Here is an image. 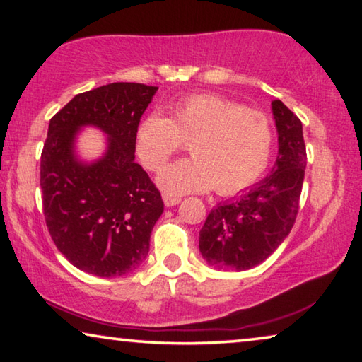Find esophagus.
I'll return each instance as SVG.
<instances>
[{"instance_id": "34e87169", "label": "esophagus", "mask_w": 362, "mask_h": 362, "mask_svg": "<svg viewBox=\"0 0 362 362\" xmlns=\"http://www.w3.org/2000/svg\"><path fill=\"white\" fill-rule=\"evenodd\" d=\"M163 204L165 206H176L177 204H181L180 197H171V195H163Z\"/></svg>"}]
</instances>
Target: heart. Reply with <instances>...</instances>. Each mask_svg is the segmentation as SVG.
<instances>
[{"mask_svg":"<svg viewBox=\"0 0 362 362\" xmlns=\"http://www.w3.org/2000/svg\"><path fill=\"white\" fill-rule=\"evenodd\" d=\"M182 144L192 157L165 167L157 186L171 197L213 187L230 195L267 170L274 130L261 111L214 95H191L171 106L168 117L152 112L136 127V154L148 170H160Z\"/></svg>","mask_w":362,"mask_h":362,"instance_id":"1","label":"heart"}]
</instances>
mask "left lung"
I'll list each match as a JSON object with an SVG mask.
<instances>
[{
    "mask_svg": "<svg viewBox=\"0 0 362 362\" xmlns=\"http://www.w3.org/2000/svg\"><path fill=\"white\" fill-rule=\"evenodd\" d=\"M278 156L270 173L208 214L199 233L205 262L218 270H248L289 235L299 211L307 151L302 122L281 100L272 101Z\"/></svg>",
    "mask_w": 362,
    "mask_h": 362,
    "instance_id": "obj_1",
    "label": "left lung"
}]
</instances>
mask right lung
Instances as JSON below:
<instances>
[{
	"instance_id": "add662e5",
	"label": "right lung",
	"mask_w": 362,
	"mask_h": 362,
	"mask_svg": "<svg viewBox=\"0 0 362 362\" xmlns=\"http://www.w3.org/2000/svg\"><path fill=\"white\" fill-rule=\"evenodd\" d=\"M158 87L114 82L76 95L50 119L41 154L44 218L59 251L76 269L101 278L136 270L163 213L154 182L135 162V133ZM93 126L107 135L93 161L77 136Z\"/></svg>"
}]
</instances>
